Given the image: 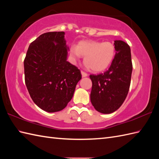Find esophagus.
Segmentation results:
<instances>
[{
    "label": "esophagus",
    "instance_id": "34e87169",
    "mask_svg": "<svg viewBox=\"0 0 159 159\" xmlns=\"http://www.w3.org/2000/svg\"><path fill=\"white\" fill-rule=\"evenodd\" d=\"M81 74H82L83 77H86V76H87V75H88V74H87L86 72H83V71H81Z\"/></svg>",
    "mask_w": 159,
    "mask_h": 159
}]
</instances>
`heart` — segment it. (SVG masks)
I'll return each mask as SVG.
<instances>
[{
    "mask_svg": "<svg viewBox=\"0 0 159 159\" xmlns=\"http://www.w3.org/2000/svg\"><path fill=\"white\" fill-rule=\"evenodd\" d=\"M70 53L75 58L85 57L86 66L98 72L109 67L116 52L113 44L109 42L82 41L78 43L76 48H71Z\"/></svg>",
    "mask_w": 159,
    "mask_h": 159,
    "instance_id": "b5f03b06",
    "label": "heart"
}]
</instances>
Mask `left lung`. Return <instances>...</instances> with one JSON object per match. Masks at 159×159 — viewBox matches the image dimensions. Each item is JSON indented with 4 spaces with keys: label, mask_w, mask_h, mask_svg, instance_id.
Wrapping results in <instances>:
<instances>
[{
    "label": "left lung",
    "mask_w": 159,
    "mask_h": 159,
    "mask_svg": "<svg viewBox=\"0 0 159 159\" xmlns=\"http://www.w3.org/2000/svg\"><path fill=\"white\" fill-rule=\"evenodd\" d=\"M114 45L116 52L109 70L89 76L92 82L91 102L96 111L104 114L116 111L124 102L133 71L130 46L121 40H116Z\"/></svg>",
    "instance_id": "1"
}]
</instances>
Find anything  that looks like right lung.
Returning a JSON list of instances; mask_svg holds the SVG:
<instances>
[{
	"mask_svg": "<svg viewBox=\"0 0 159 159\" xmlns=\"http://www.w3.org/2000/svg\"><path fill=\"white\" fill-rule=\"evenodd\" d=\"M65 33L48 32L30 44L24 61L25 84L40 109L49 113L63 110L72 98L80 71L67 61Z\"/></svg>",
	"mask_w": 159,
	"mask_h": 159,
	"instance_id": "1",
	"label": "right lung"
}]
</instances>
